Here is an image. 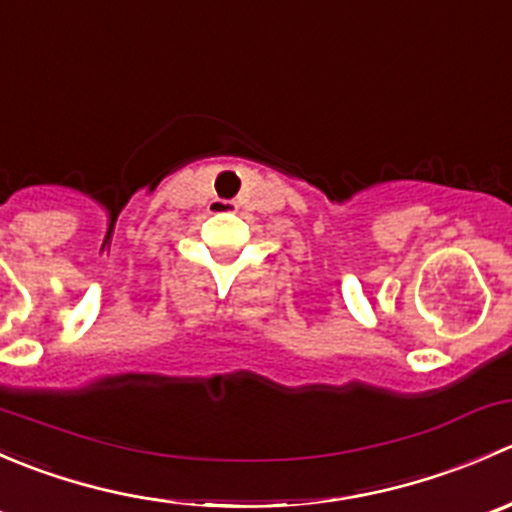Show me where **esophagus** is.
<instances>
[{
    "mask_svg": "<svg viewBox=\"0 0 512 512\" xmlns=\"http://www.w3.org/2000/svg\"><path fill=\"white\" fill-rule=\"evenodd\" d=\"M215 210H235V203H227V200H220V203L213 205Z\"/></svg>",
    "mask_w": 512,
    "mask_h": 512,
    "instance_id": "obj_1",
    "label": "esophagus"
}]
</instances>
